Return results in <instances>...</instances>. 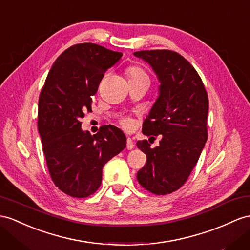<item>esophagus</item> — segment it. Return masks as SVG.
<instances>
[{"label": "esophagus", "mask_w": 250, "mask_h": 250, "mask_svg": "<svg viewBox=\"0 0 250 250\" xmlns=\"http://www.w3.org/2000/svg\"><path fill=\"white\" fill-rule=\"evenodd\" d=\"M134 143H133V139L132 138H130V137H127L126 138V149L127 150H132L133 148H134Z\"/></svg>", "instance_id": "34e87169"}]
</instances>
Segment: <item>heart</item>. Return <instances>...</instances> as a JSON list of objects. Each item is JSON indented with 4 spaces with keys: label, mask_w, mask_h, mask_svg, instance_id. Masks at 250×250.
Masks as SVG:
<instances>
[{
    "label": "heart",
    "mask_w": 250,
    "mask_h": 250,
    "mask_svg": "<svg viewBox=\"0 0 250 250\" xmlns=\"http://www.w3.org/2000/svg\"><path fill=\"white\" fill-rule=\"evenodd\" d=\"M126 75L129 77V80H146L150 82L149 75L146 74L145 70L139 66H131L126 69ZM123 125L125 127H129L131 125L130 121L127 119L123 120Z\"/></svg>",
    "instance_id": "b5f03b06"
}]
</instances>
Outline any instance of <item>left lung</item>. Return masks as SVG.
Returning <instances> with one entry per match:
<instances>
[{"label":"left lung","instance_id":"8db88e82","mask_svg":"<svg viewBox=\"0 0 250 250\" xmlns=\"http://www.w3.org/2000/svg\"><path fill=\"white\" fill-rule=\"evenodd\" d=\"M134 56L148 62L161 82L143 133L162 139L155 148L146 139L137 142V148L146 155L137 181L151 193L169 194L187 182L207 142L208 95L200 75L180 54L153 49Z\"/></svg>","mask_w":250,"mask_h":250}]
</instances>
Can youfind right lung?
<instances>
[{
    "label": "right lung",
    "instance_id": "obj_1",
    "mask_svg": "<svg viewBox=\"0 0 250 250\" xmlns=\"http://www.w3.org/2000/svg\"><path fill=\"white\" fill-rule=\"evenodd\" d=\"M123 54L94 43L67 48L50 68L40 93L38 130L53 182L73 197H87L101 185L102 168L125 148L118 127L104 125L95 135L82 131L80 118L92 111V96L107 68Z\"/></svg>",
    "mask_w": 250,
    "mask_h": 250
}]
</instances>
